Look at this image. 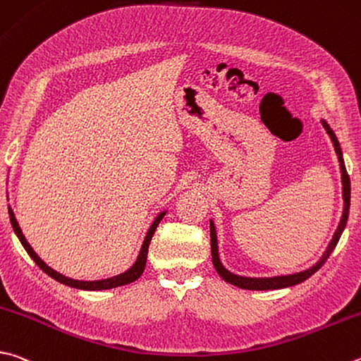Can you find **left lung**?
<instances>
[{
    "mask_svg": "<svg viewBox=\"0 0 361 361\" xmlns=\"http://www.w3.org/2000/svg\"><path fill=\"white\" fill-rule=\"evenodd\" d=\"M324 128L326 129V133H329L330 139L333 142V145H335V152L338 154V161H339V166H341V173H343V199H344V212L343 216H341V221H339V226L336 228L335 235H333V238L330 241L329 247H326V251L324 252L322 257L317 262L316 265H312L311 268H307L305 271H300V273H295V274H287V276H274V278H246V276H238V274H233L228 270H226L224 265L221 264L219 260V254H218V237H216V228L213 221H209V238H212V259H213V265L216 268V271L219 273V276L227 281L228 284H233L240 287V289H246V290H273V289H284V287H290L295 284H300L306 281L310 276H312L314 273H316L320 267H322L326 259L330 257V254L333 252V249L336 247L338 241L341 238V233H343L344 227L347 224V218H349V207H350V178L349 175H347V170L344 166V159H343V152H341V147H339V142L336 139V135L333 130L330 129L329 124H326L325 120H322Z\"/></svg>",
    "mask_w": 361,
    "mask_h": 361,
    "instance_id": "8db88e82",
    "label": "left lung"
}]
</instances>
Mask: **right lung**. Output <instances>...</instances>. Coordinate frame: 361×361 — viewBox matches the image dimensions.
Listing matches in <instances>:
<instances>
[{
  "instance_id": "right-lung-1",
  "label": "right lung",
  "mask_w": 361,
  "mask_h": 361,
  "mask_svg": "<svg viewBox=\"0 0 361 361\" xmlns=\"http://www.w3.org/2000/svg\"><path fill=\"white\" fill-rule=\"evenodd\" d=\"M164 216H166V212H162L161 214H158V218L154 219L152 227H149V231L147 233L145 240H143V245H142V249H140V252H139V257H137L135 264L130 267L128 271L118 274V276H114V278L102 279V281H77V279H71V278L63 276L61 273L51 270V268L47 264H44V262L41 260V257H39V255L35 251H32V247L30 246L28 241H26L25 235L22 233V228L18 227V222L16 219L14 212H12L11 207H9V218H11L12 228H14L16 235L18 237V240H20V243L23 245L25 251L28 252L30 257L36 262V265L41 268L44 273H47L50 278H54L55 281H58V283H61L64 286H69V287H74V289H82V290H106V289H114V287L130 284V283H134L135 279H139L142 276L143 270H145L147 255H148V246H149V243H152V238H153V235H154L156 227L159 226V222H161V219L164 218Z\"/></svg>"
}]
</instances>
